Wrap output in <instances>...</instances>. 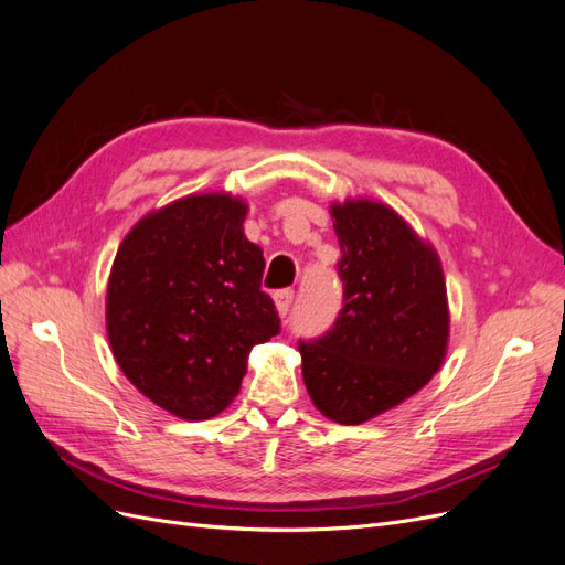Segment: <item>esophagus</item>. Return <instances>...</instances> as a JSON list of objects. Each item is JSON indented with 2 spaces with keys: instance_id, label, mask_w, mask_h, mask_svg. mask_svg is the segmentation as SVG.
Listing matches in <instances>:
<instances>
[{
  "instance_id": "1",
  "label": "esophagus",
  "mask_w": 565,
  "mask_h": 565,
  "mask_svg": "<svg viewBox=\"0 0 565 565\" xmlns=\"http://www.w3.org/2000/svg\"><path fill=\"white\" fill-rule=\"evenodd\" d=\"M292 303H295V289H280V292H276V306L280 316H287L289 309H292Z\"/></svg>"
}]
</instances>
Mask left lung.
<instances>
[{"label": "left lung", "instance_id": "8db88e82", "mask_svg": "<svg viewBox=\"0 0 565 565\" xmlns=\"http://www.w3.org/2000/svg\"><path fill=\"white\" fill-rule=\"evenodd\" d=\"M344 285L332 328L299 341L301 374L324 417L363 424L417 393L448 347L446 280L436 252L386 204H334Z\"/></svg>", "mask_w": 565, "mask_h": 565}]
</instances>
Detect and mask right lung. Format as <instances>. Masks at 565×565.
I'll list each match as a JSON object with an SVG mask.
<instances>
[{
    "instance_id": "add662e5",
    "label": "right lung",
    "mask_w": 565,
    "mask_h": 565,
    "mask_svg": "<svg viewBox=\"0 0 565 565\" xmlns=\"http://www.w3.org/2000/svg\"><path fill=\"white\" fill-rule=\"evenodd\" d=\"M245 214L247 204L226 193L188 195L141 218L115 256L106 301L115 361L181 419L228 407L249 349L280 332Z\"/></svg>"
}]
</instances>
